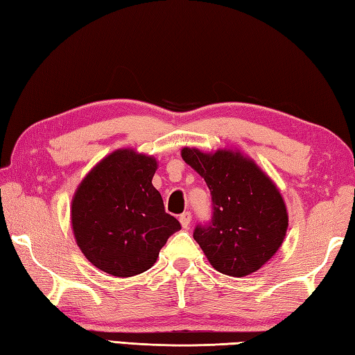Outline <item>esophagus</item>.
I'll list each match as a JSON object with an SVG mask.
<instances>
[{
	"label": "esophagus",
	"mask_w": 355,
	"mask_h": 355,
	"mask_svg": "<svg viewBox=\"0 0 355 355\" xmlns=\"http://www.w3.org/2000/svg\"><path fill=\"white\" fill-rule=\"evenodd\" d=\"M191 221H192V215H191V212H184V214L180 215V223H182L183 229H189Z\"/></svg>",
	"instance_id": "1"
}]
</instances>
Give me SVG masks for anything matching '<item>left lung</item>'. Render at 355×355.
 Returning <instances> with one entry per match:
<instances>
[{"label": "left lung", "mask_w": 355, "mask_h": 355, "mask_svg": "<svg viewBox=\"0 0 355 355\" xmlns=\"http://www.w3.org/2000/svg\"><path fill=\"white\" fill-rule=\"evenodd\" d=\"M182 157L205 178L212 195V220L195 227L193 239L220 273H254L284 243L288 214L281 192L238 150L206 154L183 148Z\"/></svg>", "instance_id": "left-lung-1"}]
</instances>
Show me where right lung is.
Segmentation results:
<instances>
[{"label": "right lung", "mask_w": 355, "mask_h": 355, "mask_svg": "<svg viewBox=\"0 0 355 355\" xmlns=\"http://www.w3.org/2000/svg\"><path fill=\"white\" fill-rule=\"evenodd\" d=\"M154 157L117 149L82 180L71 201L74 238L94 267L116 277L154 266L166 241L182 229L153 186Z\"/></svg>", "instance_id": "right-lung-1"}]
</instances>
